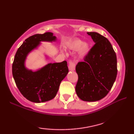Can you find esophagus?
Returning a JSON list of instances; mask_svg holds the SVG:
<instances>
[{
    "label": "esophagus",
    "mask_w": 134,
    "mask_h": 134,
    "mask_svg": "<svg viewBox=\"0 0 134 134\" xmlns=\"http://www.w3.org/2000/svg\"><path fill=\"white\" fill-rule=\"evenodd\" d=\"M69 69L71 71H73L75 69V63L72 61H70L69 62V66H68Z\"/></svg>",
    "instance_id": "1"
}]
</instances>
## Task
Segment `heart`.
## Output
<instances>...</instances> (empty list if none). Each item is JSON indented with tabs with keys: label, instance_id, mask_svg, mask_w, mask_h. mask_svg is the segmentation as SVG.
I'll use <instances>...</instances> for the list:
<instances>
[{
	"label": "heart",
	"instance_id": "b5f03b06",
	"mask_svg": "<svg viewBox=\"0 0 134 134\" xmlns=\"http://www.w3.org/2000/svg\"><path fill=\"white\" fill-rule=\"evenodd\" d=\"M68 47L71 51L77 50V56L79 58L85 57L87 55H88L90 50L89 44L87 43H83V41L79 39L73 40L72 42L69 44Z\"/></svg>",
	"mask_w": 134,
	"mask_h": 134
}]
</instances>
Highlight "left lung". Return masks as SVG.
Wrapping results in <instances>:
<instances>
[{"mask_svg":"<svg viewBox=\"0 0 134 134\" xmlns=\"http://www.w3.org/2000/svg\"><path fill=\"white\" fill-rule=\"evenodd\" d=\"M87 34L95 44L84 61L76 65V91L80 99L92 102L104 98L111 90L116 77L117 60L107 38L96 32Z\"/></svg>","mask_w":134,"mask_h":134,"instance_id":"1","label":"left lung"}]
</instances>
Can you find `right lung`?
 <instances>
[{
    "label": "right lung",
    "mask_w": 134,
    "mask_h": 134,
    "mask_svg": "<svg viewBox=\"0 0 134 134\" xmlns=\"http://www.w3.org/2000/svg\"><path fill=\"white\" fill-rule=\"evenodd\" d=\"M56 40L51 32L35 34L25 40L18 48L12 65V74L18 88L27 99L34 102H43L56 96L62 80L68 72L66 61L49 63L36 72L25 68L27 54L40 44V41Z\"/></svg>",
    "instance_id": "add662e5"
}]
</instances>
